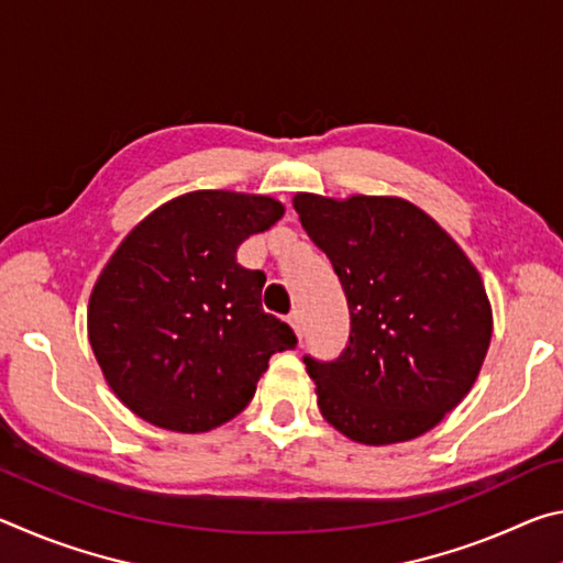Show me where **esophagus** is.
<instances>
[{"instance_id": "34e87169", "label": "esophagus", "mask_w": 563, "mask_h": 563, "mask_svg": "<svg viewBox=\"0 0 563 563\" xmlns=\"http://www.w3.org/2000/svg\"><path fill=\"white\" fill-rule=\"evenodd\" d=\"M290 325H292V330H295V335H298V338L302 340V330H305V325H302V312H300V310H295L292 316H290Z\"/></svg>"}]
</instances>
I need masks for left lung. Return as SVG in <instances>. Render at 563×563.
<instances>
[{"label": "left lung", "mask_w": 563, "mask_h": 563, "mask_svg": "<svg viewBox=\"0 0 563 563\" xmlns=\"http://www.w3.org/2000/svg\"><path fill=\"white\" fill-rule=\"evenodd\" d=\"M292 206L350 308L340 357H302L322 417L375 446L430 432L470 393L487 357L492 308L479 273L402 198L298 194Z\"/></svg>", "instance_id": "left-lung-1"}]
</instances>
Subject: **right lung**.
<instances>
[{
    "instance_id": "obj_1",
    "label": "right lung",
    "mask_w": 563,
    "mask_h": 563,
    "mask_svg": "<svg viewBox=\"0 0 563 563\" xmlns=\"http://www.w3.org/2000/svg\"><path fill=\"white\" fill-rule=\"evenodd\" d=\"M271 196L194 190L156 208L111 255L89 300V342L133 415L208 432L243 412L275 352L298 345L263 310V271L238 245L283 218Z\"/></svg>"
}]
</instances>
